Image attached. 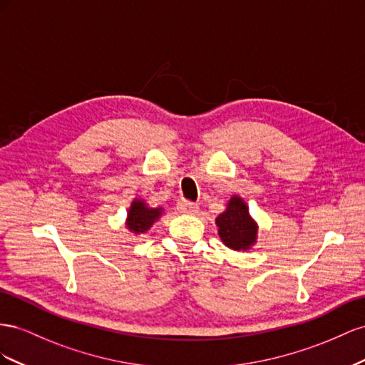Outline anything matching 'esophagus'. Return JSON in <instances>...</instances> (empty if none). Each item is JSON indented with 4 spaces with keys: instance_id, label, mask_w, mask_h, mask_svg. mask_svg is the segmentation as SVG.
<instances>
[{
    "instance_id": "obj_1",
    "label": "esophagus",
    "mask_w": 365,
    "mask_h": 365,
    "mask_svg": "<svg viewBox=\"0 0 365 365\" xmlns=\"http://www.w3.org/2000/svg\"><path fill=\"white\" fill-rule=\"evenodd\" d=\"M177 211L182 214H197L199 212V205L191 202H179L177 203Z\"/></svg>"
}]
</instances>
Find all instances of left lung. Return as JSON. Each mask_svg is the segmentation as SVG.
I'll use <instances>...</instances> for the list:
<instances>
[{
  "label": "left lung",
  "mask_w": 365,
  "mask_h": 365,
  "mask_svg": "<svg viewBox=\"0 0 365 365\" xmlns=\"http://www.w3.org/2000/svg\"><path fill=\"white\" fill-rule=\"evenodd\" d=\"M218 237L232 251H249L257 243L258 225L240 195L229 199L226 210L215 218Z\"/></svg>",
  "instance_id": "8db88e82"
}]
</instances>
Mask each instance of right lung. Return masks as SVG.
Returning <instances> with one entry per match:
<instances>
[{"instance_id":"right-lung-1","label":"right lung","mask_w":365,"mask_h":365,"mask_svg":"<svg viewBox=\"0 0 365 365\" xmlns=\"http://www.w3.org/2000/svg\"><path fill=\"white\" fill-rule=\"evenodd\" d=\"M163 215V207H151L143 199H134L127 212V229L133 234L148 232L154 222Z\"/></svg>"}]
</instances>
